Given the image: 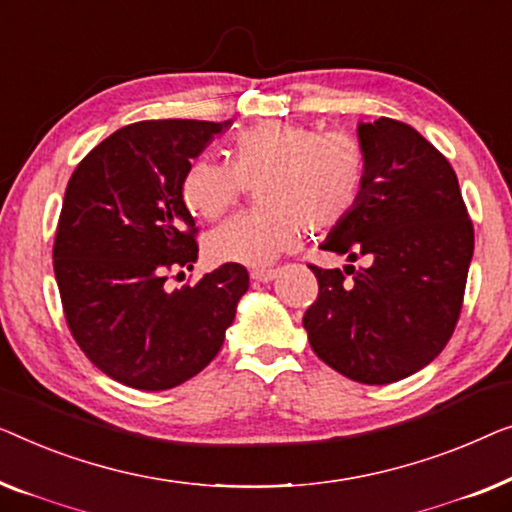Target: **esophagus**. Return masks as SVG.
<instances>
[{
	"label": "esophagus",
	"instance_id": "esophagus-1",
	"mask_svg": "<svg viewBox=\"0 0 512 512\" xmlns=\"http://www.w3.org/2000/svg\"><path fill=\"white\" fill-rule=\"evenodd\" d=\"M276 276H278L276 269H255V271H250V278L257 280V283H271V280L276 278Z\"/></svg>",
	"mask_w": 512,
	"mask_h": 512
}]
</instances>
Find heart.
<instances>
[{
    "mask_svg": "<svg viewBox=\"0 0 512 512\" xmlns=\"http://www.w3.org/2000/svg\"><path fill=\"white\" fill-rule=\"evenodd\" d=\"M232 164L199 155L185 169V206L206 220L236 204L257 185L264 208L211 229L206 255L218 264L266 266L304 234L341 225L355 208L366 178L362 143L348 132H315L297 122H262L229 148Z\"/></svg>",
    "mask_w": 512,
    "mask_h": 512,
    "instance_id": "b5f03b06",
    "label": "heart"
}]
</instances>
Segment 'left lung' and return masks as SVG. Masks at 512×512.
Masks as SVG:
<instances>
[{"mask_svg": "<svg viewBox=\"0 0 512 512\" xmlns=\"http://www.w3.org/2000/svg\"><path fill=\"white\" fill-rule=\"evenodd\" d=\"M366 178L322 250L364 259L311 266L318 299L304 315L315 355L345 378L387 385L441 355L459 320L473 225L450 162L406 122H359ZM345 266V273H348Z\"/></svg>", "mask_w": 512, "mask_h": 512, "instance_id": "obj_1", "label": "left lung"}]
</instances>
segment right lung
<instances>
[{"instance_id":"1","label":"right lung","mask_w":512,"mask_h":512,"mask_svg":"<svg viewBox=\"0 0 512 512\" xmlns=\"http://www.w3.org/2000/svg\"><path fill=\"white\" fill-rule=\"evenodd\" d=\"M232 125L143 120L92 148L69 178L53 266L71 336L118 383L160 392L211 364L248 292L246 266L222 264L169 292L197 262L185 169ZM183 273V271H181Z\"/></svg>"}]
</instances>
